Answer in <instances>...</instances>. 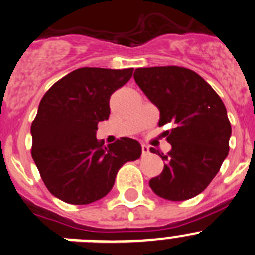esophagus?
Instances as JSON below:
<instances>
[{"label":"esophagus","instance_id":"esophagus-1","mask_svg":"<svg viewBox=\"0 0 255 255\" xmlns=\"http://www.w3.org/2000/svg\"><path fill=\"white\" fill-rule=\"evenodd\" d=\"M148 153H149V148H148L145 144H142V154L147 155Z\"/></svg>","mask_w":255,"mask_h":255}]
</instances>
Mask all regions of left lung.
<instances>
[{
  "instance_id": "1",
  "label": "left lung",
  "mask_w": 255,
  "mask_h": 255,
  "mask_svg": "<svg viewBox=\"0 0 255 255\" xmlns=\"http://www.w3.org/2000/svg\"><path fill=\"white\" fill-rule=\"evenodd\" d=\"M133 77L159 110L158 125H175L167 132L168 154L150 148L165 164L149 187L168 201L198 196L228 155L232 127L223 101L198 73L184 67L137 68Z\"/></svg>"
}]
</instances>
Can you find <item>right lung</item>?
Returning a JSON list of instances; mask_svg holds the SVG:
<instances>
[{
	"mask_svg": "<svg viewBox=\"0 0 255 255\" xmlns=\"http://www.w3.org/2000/svg\"><path fill=\"white\" fill-rule=\"evenodd\" d=\"M133 68L83 67L57 81L42 97L31 126L32 150L47 189L70 204H90L110 193L125 163L142 154L130 138L103 145L97 125L110 117V98Z\"/></svg>",
	"mask_w": 255,
	"mask_h": 255,
	"instance_id": "right-lung-1",
	"label": "right lung"
}]
</instances>
